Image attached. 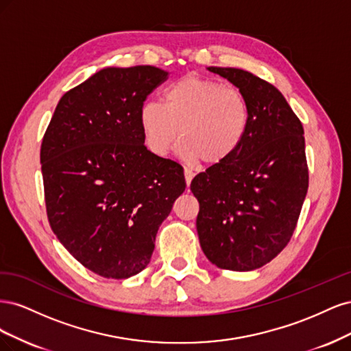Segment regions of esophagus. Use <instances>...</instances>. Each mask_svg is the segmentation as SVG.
Wrapping results in <instances>:
<instances>
[{
	"label": "esophagus",
	"instance_id": "34e87169",
	"mask_svg": "<svg viewBox=\"0 0 351 351\" xmlns=\"http://www.w3.org/2000/svg\"><path fill=\"white\" fill-rule=\"evenodd\" d=\"M193 177H195V173L192 171V169H190V168H184V178H186V184H187V186L190 184V182H192Z\"/></svg>",
	"mask_w": 351,
	"mask_h": 351
}]
</instances>
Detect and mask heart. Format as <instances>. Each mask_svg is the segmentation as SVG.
I'll use <instances>...</instances> for the list:
<instances>
[{"label":"heart","mask_w":351,"mask_h":351,"mask_svg":"<svg viewBox=\"0 0 351 351\" xmlns=\"http://www.w3.org/2000/svg\"><path fill=\"white\" fill-rule=\"evenodd\" d=\"M139 121L155 155L164 156L180 134V154L214 167L228 161L246 139L250 105L237 88L189 74L167 89L164 104L145 102Z\"/></svg>","instance_id":"heart-1"}]
</instances>
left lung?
Returning <instances> with one entry per match:
<instances>
[{"mask_svg":"<svg viewBox=\"0 0 351 351\" xmlns=\"http://www.w3.org/2000/svg\"><path fill=\"white\" fill-rule=\"evenodd\" d=\"M208 70L246 95L250 125L228 161L192 180L197 236L218 268L253 271L277 256L295 230L309 187L303 125L267 80L241 69Z\"/></svg>","mask_w":351,"mask_h":351,"instance_id":"1","label":"left lung"}]
</instances>
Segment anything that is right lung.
Listing matches in <instances>:
<instances>
[{"mask_svg":"<svg viewBox=\"0 0 351 351\" xmlns=\"http://www.w3.org/2000/svg\"><path fill=\"white\" fill-rule=\"evenodd\" d=\"M168 73L107 67L62 95L40 145L49 226L104 278L143 271L159 226L184 192L183 167L145 146L143 102Z\"/></svg>","mask_w":351,"mask_h":351,"instance_id":"right-lung-1","label":"right lung"}]
</instances>
